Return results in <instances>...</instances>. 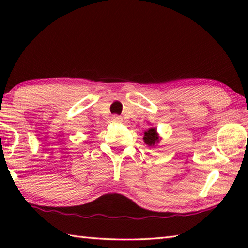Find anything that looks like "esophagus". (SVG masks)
<instances>
[{"label":"esophagus","mask_w":248,"mask_h":248,"mask_svg":"<svg viewBox=\"0 0 248 248\" xmlns=\"http://www.w3.org/2000/svg\"><path fill=\"white\" fill-rule=\"evenodd\" d=\"M112 121H114V123H116V124H120L121 121H123V118H121V117H119V116H114V117H112Z\"/></svg>","instance_id":"1"}]
</instances>
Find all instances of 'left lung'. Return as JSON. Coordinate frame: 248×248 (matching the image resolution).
Wrapping results in <instances>:
<instances>
[{
	"instance_id": "left-lung-1",
	"label": "left lung",
	"mask_w": 248,
	"mask_h": 248,
	"mask_svg": "<svg viewBox=\"0 0 248 248\" xmlns=\"http://www.w3.org/2000/svg\"><path fill=\"white\" fill-rule=\"evenodd\" d=\"M143 141L144 143L148 145V146H155L157 143H159V141H161V137L158 136V133L156 131V128H149L146 131L144 132V136H143Z\"/></svg>"
}]
</instances>
